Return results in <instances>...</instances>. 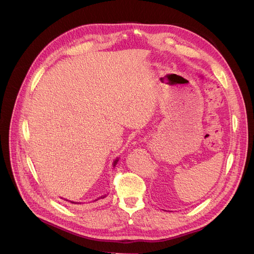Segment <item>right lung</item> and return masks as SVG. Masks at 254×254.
Instances as JSON below:
<instances>
[{
	"instance_id": "right-lung-1",
	"label": "right lung",
	"mask_w": 254,
	"mask_h": 254,
	"mask_svg": "<svg viewBox=\"0 0 254 254\" xmlns=\"http://www.w3.org/2000/svg\"><path fill=\"white\" fill-rule=\"evenodd\" d=\"M118 162H119V158H117V159H115L114 161H113V167H115V165H117L118 164ZM107 195L105 194V195H103V196H101V197H99V198H97V199H95V200L94 201H97L98 200V199H103V198H105ZM66 201H70L71 203H74V204H80L81 202H75V201H71V200H66Z\"/></svg>"
}]
</instances>
